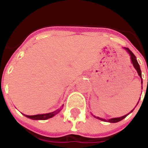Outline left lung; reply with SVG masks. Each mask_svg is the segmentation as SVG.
<instances>
[{
  "mask_svg": "<svg viewBox=\"0 0 148 148\" xmlns=\"http://www.w3.org/2000/svg\"><path fill=\"white\" fill-rule=\"evenodd\" d=\"M126 50L127 51V52L130 54V56H131V60H132V64H133L134 67L136 68V70L137 71V72H138V74H139V76H140V77H142L141 76V71H140V65H139V63H138V62H137L136 60V56H135V55H134L132 52L128 48H125ZM142 78V77H141ZM142 83H143V82H142ZM127 115H125V116H121V117H118V118H112V119H110V120H109V122H110V123H116V122H119V121H122L123 119H124V118L127 116ZM96 117V116H95ZM97 119H99V120H101V121H106L107 120H105V119H101V118L100 117H97Z\"/></svg>",
  "mask_w": 148,
  "mask_h": 148,
  "instance_id": "8db88e82",
  "label": "left lung"
}]
</instances>
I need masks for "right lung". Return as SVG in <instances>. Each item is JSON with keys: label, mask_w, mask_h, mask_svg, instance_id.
Instances as JSON below:
<instances>
[{"label": "right lung", "mask_w": 148, "mask_h": 148, "mask_svg": "<svg viewBox=\"0 0 148 148\" xmlns=\"http://www.w3.org/2000/svg\"><path fill=\"white\" fill-rule=\"evenodd\" d=\"M62 109H59L58 110H56L55 112H50V113H46V114H40V115H34V116H27L25 115V116L32 119V120H47L49 118H51L52 116H54L55 114L58 113L59 112L61 111Z\"/></svg>", "instance_id": "obj_1"}]
</instances>
